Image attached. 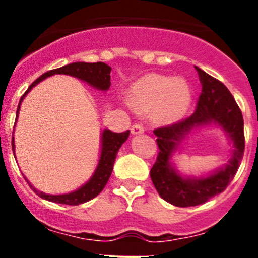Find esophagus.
<instances>
[{"mask_svg": "<svg viewBox=\"0 0 258 258\" xmlns=\"http://www.w3.org/2000/svg\"><path fill=\"white\" fill-rule=\"evenodd\" d=\"M145 132V127L142 126L141 124H134L133 126H132V134H141Z\"/></svg>", "mask_w": 258, "mask_h": 258, "instance_id": "1", "label": "esophagus"}]
</instances>
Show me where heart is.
I'll use <instances>...</instances> for the list:
<instances>
[{
	"label": "heart",
	"mask_w": 258,
	"mask_h": 258,
	"mask_svg": "<svg viewBox=\"0 0 258 258\" xmlns=\"http://www.w3.org/2000/svg\"><path fill=\"white\" fill-rule=\"evenodd\" d=\"M192 90L182 77L147 74L127 92V102L141 112H149L157 124L178 121L190 108Z\"/></svg>",
	"instance_id": "b5f03b06"
}]
</instances>
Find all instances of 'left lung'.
<instances>
[{
	"instance_id": "obj_1",
	"label": "left lung",
	"mask_w": 258,
	"mask_h": 258,
	"mask_svg": "<svg viewBox=\"0 0 258 258\" xmlns=\"http://www.w3.org/2000/svg\"><path fill=\"white\" fill-rule=\"evenodd\" d=\"M202 84V94L195 112L177 124L154 131L159 155L150 175L159 195L175 207H194L222 192L238 172L244 155V121L229 89L217 79L195 66ZM216 124L227 134L232 157L226 166L200 177L178 172L172 156L187 136L198 127Z\"/></svg>"
}]
</instances>
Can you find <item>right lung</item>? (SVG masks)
<instances>
[{"label":"right lung","instance_id":"1","mask_svg":"<svg viewBox=\"0 0 258 258\" xmlns=\"http://www.w3.org/2000/svg\"><path fill=\"white\" fill-rule=\"evenodd\" d=\"M52 75H68V76H74L76 79L81 80L84 83L89 84L94 89H98L101 92H107L111 86V67L107 66L103 61H97V63H86V61H75L70 63L67 66H63L56 70L47 71L46 74L38 77L36 81L31 84L27 92L22 95L19 101V106L17 108V120L19 116L20 104L26 95L31 92L32 89L35 88L37 84L44 81L46 77L52 76ZM131 132L126 131L124 133H113L109 129H103L101 134V155H99V160H98L97 168H95L93 175L86 181L83 186H80L77 190L72 191L68 194H60V195H51V194H45L42 191L37 190L31 184V182L27 179L32 190L37 194L38 197L45 200H49L52 203H60V204H68V206H79L83 203L92 200L97 195H99L102 190L104 188L106 183L108 182L111 173L113 169V164H115L116 155L118 150L122 146V143L127 140ZM13 152L15 155V142H14L13 137Z\"/></svg>","mask_w":258,"mask_h":258}]
</instances>
